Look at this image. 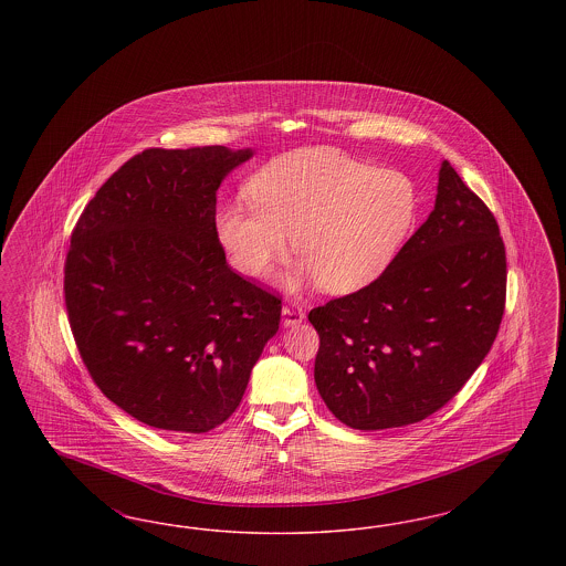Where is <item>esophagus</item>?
<instances>
[{
	"label": "esophagus",
	"mask_w": 566,
	"mask_h": 566,
	"mask_svg": "<svg viewBox=\"0 0 566 566\" xmlns=\"http://www.w3.org/2000/svg\"><path fill=\"white\" fill-rule=\"evenodd\" d=\"M303 318H305V312H303V307L298 303H286L282 307V323H284V326H295Z\"/></svg>",
	"instance_id": "34e87169"
}]
</instances>
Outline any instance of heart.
Instances as JSON below:
<instances>
[{"label":"heart","instance_id":"obj_1","mask_svg":"<svg viewBox=\"0 0 566 566\" xmlns=\"http://www.w3.org/2000/svg\"><path fill=\"white\" fill-rule=\"evenodd\" d=\"M252 201L216 214V235L235 270L261 277L291 250L301 277L331 295H350L388 270L409 235L418 190L409 176L337 150L310 148L261 169Z\"/></svg>","mask_w":566,"mask_h":566}]
</instances>
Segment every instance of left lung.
Wrapping results in <instances>:
<instances>
[{
    "mask_svg": "<svg viewBox=\"0 0 566 566\" xmlns=\"http://www.w3.org/2000/svg\"><path fill=\"white\" fill-rule=\"evenodd\" d=\"M507 293L496 218L441 163L427 222L369 286L310 312L314 379L358 431L420 422L448 403L492 348Z\"/></svg>",
    "mask_w": 566,
    "mask_h": 566,
    "instance_id": "obj_1",
    "label": "left lung"
}]
</instances>
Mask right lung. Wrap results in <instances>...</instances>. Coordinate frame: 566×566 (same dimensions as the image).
<instances>
[{
	"label": "right lung",
	"instance_id": "1",
	"mask_svg": "<svg viewBox=\"0 0 566 566\" xmlns=\"http://www.w3.org/2000/svg\"><path fill=\"white\" fill-rule=\"evenodd\" d=\"M252 150L148 148L84 208L65 259L70 326L93 381L135 420L208 432L242 401L282 298L227 265L216 190Z\"/></svg>",
	"mask_w": 566,
	"mask_h": 566
}]
</instances>
